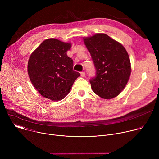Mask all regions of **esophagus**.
Segmentation results:
<instances>
[{
  "mask_svg": "<svg viewBox=\"0 0 159 159\" xmlns=\"http://www.w3.org/2000/svg\"><path fill=\"white\" fill-rule=\"evenodd\" d=\"M80 75H81L82 77H85V72H84V71L81 72H80Z\"/></svg>",
  "mask_w": 159,
  "mask_h": 159,
  "instance_id": "obj_1",
  "label": "esophagus"
}]
</instances>
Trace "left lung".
<instances>
[{"label": "left lung", "instance_id": "8db88e82", "mask_svg": "<svg viewBox=\"0 0 159 159\" xmlns=\"http://www.w3.org/2000/svg\"><path fill=\"white\" fill-rule=\"evenodd\" d=\"M96 69V75L89 80L93 91L109 99L120 94L131 74L129 55L121 44L106 34L84 38Z\"/></svg>", "mask_w": 159, "mask_h": 159}]
</instances>
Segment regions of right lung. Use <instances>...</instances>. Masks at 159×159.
<instances>
[{
	"instance_id": "right-lung-1",
	"label": "right lung",
	"mask_w": 159,
	"mask_h": 159,
	"mask_svg": "<svg viewBox=\"0 0 159 159\" xmlns=\"http://www.w3.org/2000/svg\"><path fill=\"white\" fill-rule=\"evenodd\" d=\"M69 43L57 39L44 40L31 55L28 72L31 83L43 97L52 101L63 99L80 74L73 70V60L66 55Z\"/></svg>"
}]
</instances>
